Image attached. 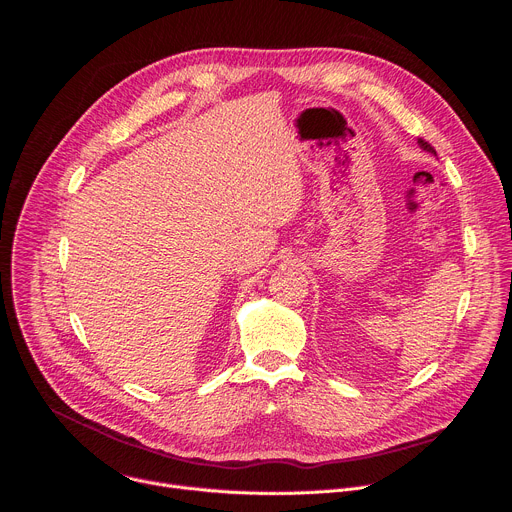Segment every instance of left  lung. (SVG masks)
<instances>
[{
    "label": "left lung",
    "instance_id": "obj_1",
    "mask_svg": "<svg viewBox=\"0 0 512 512\" xmlns=\"http://www.w3.org/2000/svg\"><path fill=\"white\" fill-rule=\"evenodd\" d=\"M419 145H421V148H423L425 152H429V154H433V156H435V150L431 148V143H429V141H425V139H421V137H419Z\"/></svg>",
    "mask_w": 512,
    "mask_h": 512
}]
</instances>
